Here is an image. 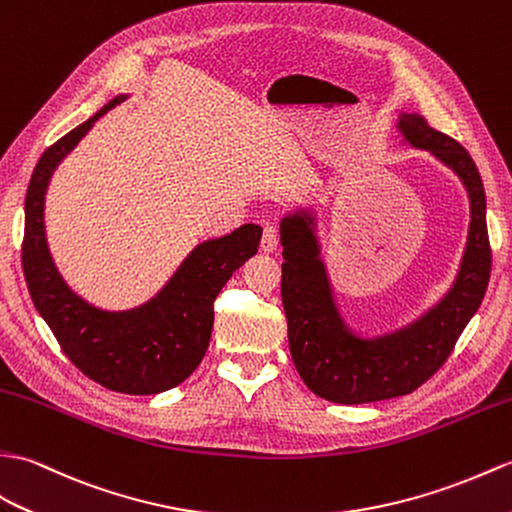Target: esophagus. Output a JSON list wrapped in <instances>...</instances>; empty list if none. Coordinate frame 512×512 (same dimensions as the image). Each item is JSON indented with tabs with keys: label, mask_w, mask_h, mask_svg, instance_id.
<instances>
[{
	"label": "esophagus",
	"mask_w": 512,
	"mask_h": 512,
	"mask_svg": "<svg viewBox=\"0 0 512 512\" xmlns=\"http://www.w3.org/2000/svg\"><path fill=\"white\" fill-rule=\"evenodd\" d=\"M279 248V229L275 224H266L264 235H261V251L275 253Z\"/></svg>",
	"instance_id": "1"
}]
</instances>
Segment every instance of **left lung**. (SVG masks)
Segmentation results:
<instances>
[{
  "label": "left lung",
  "instance_id": "left-lung-1",
  "mask_svg": "<svg viewBox=\"0 0 512 512\" xmlns=\"http://www.w3.org/2000/svg\"><path fill=\"white\" fill-rule=\"evenodd\" d=\"M399 133L410 146L432 152L467 187L471 222L458 277L441 303L412 325L364 340L344 325L331 292L327 268L310 213L281 220V299L296 371L314 395L344 406L408 395L445 364L478 312L491 277L486 231V196L469 152L438 133L419 113L399 117Z\"/></svg>",
  "mask_w": 512,
  "mask_h": 512
}]
</instances>
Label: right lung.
I'll return each mask as SVG.
<instances>
[{
	"label": "right lung",
	"mask_w": 512,
	"mask_h": 512,
	"mask_svg": "<svg viewBox=\"0 0 512 512\" xmlns=\"http://www.w3.org/2000/svg\"><path fill=\"white\" fill-rule=\"evenodd\" d=\"M124 100L126 95H117L41 154L26 194L21 261L34 307L78 371L124 395H157L185 382L205 358L213 301L233 272L257 253L261 227L244 224L198 244L168 285L137 310L104 312L71 292L47 251L45 189L56 165L93 122Z\"/></svg>",
	"instance_id": "obj_1"
}]
</instances>
